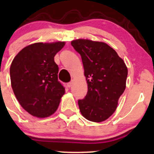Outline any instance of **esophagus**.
Returning a JSON list of instances; mask_svg holds the SVG:
<instances>
[{
    "mask_svg": "<svg viewBox=\"0 0 154 154\" xmlns=\"http://www.w3.org/2000/svg\"><path fill=\"white\" fill-rule=\"evenodd\" d=\"M66 85H67V87H68V88H71L72 85V82H68V83H67Z\"/></svg>",
    "mask_w": 154,
    "mask_h": 154,
    "instance_id": "34e87169",
    "label": "esophagus"
}]
</instances>
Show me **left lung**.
Wrapping results in <instances>:
<instances>
[{
    "instance_id": "8db88e82",
    "label": "left lung",
    "mask_w": 154,
    "mask_h": 154,
    "mask_svg": "<svg viewBox=\"0 0 154 154\" xmlns=\"http://www.w3.org/2000/svg\"><path fill=\"white\" fill-rule=\"evenodd\" d=\"M71 44L80 54L88 83L87 95L78 100L81 114L89 121H105L115 111L125 91L128 68L106 43L78 39Z\"/></svg>"
}]
</instances>
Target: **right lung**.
Listing matches in <instances>:
<instances>
[{
  "label": "right lung",
  "instance_id": "add662e5",
  "mask_svg": "<svg viewBox=\"0 0 154 154\" xmlns=\"http://www.w3.org/2000/svg\"><path fill=\"white\" fill-rule=\"evenodd\" d=\"M64 45V42L31 44L12 61V89L20 105L31 115L48 117L59 107L65 88L58 80L59 66L54 56Z\"/></svg>",
  "mask_w": 154,
  "mask_h": 154
}]
</instances>
